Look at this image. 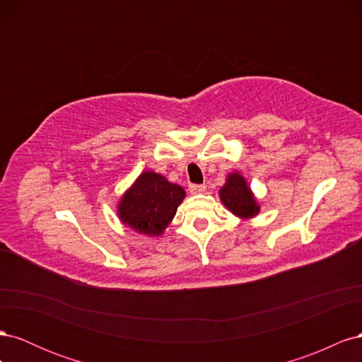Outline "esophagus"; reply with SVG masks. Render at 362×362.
Here are the masks:
<instances>
[{
    "instance_id": "esophagus-1",
    "label": "esophagus",
    "mask_w": 362,
    "mask_h": 362,
    "mask_svg": "<svg viewBox=\"0 0 362 362\" xmlns=\"http://www.w3.org/2000/svg\"><path fill=\"white\" fill-rule=\"evenodd\" d=\"M189 190H190V193H202L205 190V185L204 184H190Z\"/></svg>"
}]
</instances>
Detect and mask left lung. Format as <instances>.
Listing matches in <instances>:
<instances>
[{"label":"left lung","mask_w":362,"mask_h":362,"mask_svg":"<svg viewBox=\"0 0 362 362\" xmlns=\"http://www.w3.org/2000/svg\"><path fill=\"white\" fill-rule=\"evenodd\" d=\"M218 196L228 210L240 218H252L259 213V205L242 173H229Z\"/></svg>","instance_id":"8db88e82"}]
</instances>
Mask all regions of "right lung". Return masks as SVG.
Returning a JSON list of instances; mask_svg holds the SVG:
<instances>
[{"instance_id":"add662e5","label":"right lung","mask_w":362,"mask_h":362,"mask_svg":"<svg viewBox=\"0 0 362 362\" xmlns=\"http://www.w3.org/2000/svg\"><path fill=\"white\" fill-rule=\"evenodd\" d=\"M185 190L160 173L146 170L124 193L117 205L120 222L140 234L158 237L177 214Z\"/></svg>"}]
</instances>
